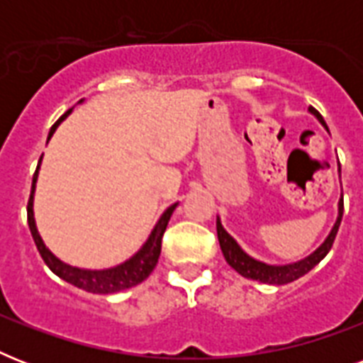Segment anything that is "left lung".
<instances>
[{"instance_id":"obj_1","label":"left lung","mask_w":363,"mask_h":363,"mask_svg":"<svg viewBox=\"0 0 363 363\" xmlns=\"http://www.w3.org/2000/svg\"><path fill=\"white\" fill-rule=\"evenodd\" d=\"M309 111L313 115L326 125L322 115L315 107H309ZM328 130V125H326ZM339 171H341V164H339ZM341 218H343V196H341V201H339V216L335 226H333L332 233L328 235V239L322 242L320 248H316L315 252L311 254L309 258L301 259V262H296V264L290 265H267L262 264L258 259L250 258L247 252H242L241 247H239L235 239L230 235V233L222 228L220 220L216 218V233H218V242H220L222 254L233 269L238 271L239 275L247 277V279H252V281L265 282V284H288V282H294L299 277H303L305 273H309L316 264H320L324 256L330 252V248L333 247V241H335V235L339 232V226H341Z\"/></svg>"}]
</instances>
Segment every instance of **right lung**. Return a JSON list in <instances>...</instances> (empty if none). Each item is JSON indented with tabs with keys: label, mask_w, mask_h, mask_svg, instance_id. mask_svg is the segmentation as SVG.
Returning a JSON list of instances; mask_svg holds the SVG:
<instances>
[{
	"label": "right lung",
	"mask_w": 363,
	"mask_h": 363,
	"mask_svg": "<svg viewBox=\"0 0 363 363\" xmlns=\"http://www.w3.org/2000/svg\"><path fill=\"white\" fill-rule=\"evenodd\" d=\"M71 109L65 113L62 118H60L56 124L50 128V133H48V139L52 137V133L56 131V125L64 121L65 116L69 115ZM43 158V156H41ZM41 162V160H39ZM37 171H39V165H37L35 173H33V182H31V194L30 199H28V226H30L31 238L35 241V247L41 254L43 262L48 265V269L52 271L54 275H58L60 279H64L65 282H69L73 286L82 288L86 292L92 294H115L121 292V290H125V288H131L143 282L147 279L152 269L158 264L160 252H162V238H164L165 228H167V222H169L171 215H173V209L177 205H171L169 209L165 211L162 218L158 220L156 228L150 233L148 241L143 245V248L139 252L130 258L124 264L116 265V267H111V269L104 271H86V269H79V267H71V265L60 262L56 256H54L47 247L45 242L41 241L39 233H37L35 220H33V190H35V181H37Z\"/></svg>",
	"instance_id": "add662e5"
}]
</instances>
